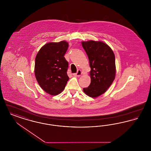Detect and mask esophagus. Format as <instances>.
Instances as JSON below:
<instances>
[{"label": "esophagus", "instance_id": "obj_1", "mask_svg": "<svg viewBox=\"0 0 151 151\" xmlns=\"http://www.w3.org/2000/svg\"><path fill=\"white\" fill-rule=\"evenodd\" d=\"M81 75H82V72H81V71L80 70H78V71H77V72H76V73H73V75L74 76H77V77L80 76Z\"/></svg>", "mask_w": 151, "mask_h": 151}]
</instances>
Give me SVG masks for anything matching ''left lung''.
I'll return each instance as SVG.
<instances>
[{"label":"left lung","mask_w":151,"mask_h":151,"mask_svg":"<svg viewBox=\"0 0 151 151\" xmlns=\"http://www.w3.org/2000/svg\"><path fill=\"white\" fill-rule=\"evenodd\" d=\"M81 44L89 59L91 84L83 91L87 96L96 98L104 93L115 79V55L113 51L102 41L89 40Z\"/></svg>","instance_id":"left-lung-1"}]
</instances>
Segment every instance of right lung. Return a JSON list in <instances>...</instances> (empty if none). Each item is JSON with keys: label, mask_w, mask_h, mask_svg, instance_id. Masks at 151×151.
<instances>
[{"label": "right lung", "mask_w": 151, "mask_h": 151, "mask_svg": "<svg viewBox=\"0 0 151 151\" xmlns=\"http://www.w3.org/2000/svg\"><path fill=\"white\" fill-rule=\"evenodd\" d=\"M68 47L65 41L46 43L38 52L35 59L36 80L45 92L52 96L60 93L69 79L68 63L65 55Z\"/></svg>", "instance_id": "add662e5"}]
</instances>
